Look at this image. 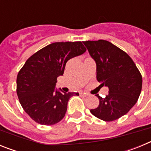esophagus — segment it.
<instances>
[{"label": "esophagus", "instance_id": "obj_1", "mask_svg": "<svg viewBox=\"0 0 151 151\" xmlns=\"http://www.w3.org/2000/svg\"><path fill=\"white\" fill-rule=\"evenodd\" d=\"M79 94L82 97H87V96H88V94H86V93H84V92H79Z\"/></svg>", "mask_w": 151, "mask_h": 151}]
</instances>
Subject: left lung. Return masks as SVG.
<instances>
[{
	"label": "left lung",
	"mask_w": 151,
	"mask_h": 151,
	"mask_svg": "<svg viewBox=\"0 0 151 151\" xmlns=\"http://www.w3.org/2000/svg\"><path fill=\"white\" fill-rule=\"evenodd\" d=\"M83 44L96 63L97 81L109 88L104 98L96 95L99 105L90 112L101 120H116L136 104L142 88V76L132 58L109 41H86Z\"/></svg>",
	"instance_id": "8db88e82"
}]
</instances>
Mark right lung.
Here are the masks:
<instances>
[{"label": "right lung", "instance_id": "right-lung-1", "mask_svg": "<svg viewBox=\"0 0 151 151\" xmlns=\"http://www.w3.org/2000/svg\"><path fill=\"white\" fill-rule=\"evenodd\" d=\"M86 48L81 41L55 42L31 56L19 70L17 93L21 106L35 122L50 125L62 120L69 98L78 93L56 89L69 60L82 55Z\"/></svg>", "mask_w": 151, "mask_h": 151}]
</instances>
